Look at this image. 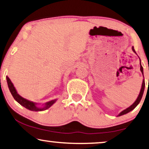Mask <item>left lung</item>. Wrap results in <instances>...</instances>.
Listing matches in <instances>:
<instances>
[{"label":"left lung","mask_w":149,"mask_h":149,"mask_svg":"<svg viewBox=\"0 0 149 149\" xmlns=\"http://www.w3.org/2000/svg\"><path fill=\"white\" fill-rule=\"evenodd\" d=\"M132 50L134 52V53H136L135 50L134 49V47H132ZM140 71H141L142 74V75H143V68H142V66L141 65V63H140ZM144 87H145V82H144V79L143 80V81H142V88H141V90H140V94L139 95H138L137 99L136 101L134 102V103L132 104V105L130 107H129L128 108H127L126 109L123 110V111H121L120 113H119V115L118 116H123V115L124 114H126L127 113H129L130 111H131L132 110H133L136 107L138 104H139V102L140 101V100H141V98L142 97V95H143V93H144Z\"/></svg>","instance_id":"8db88e82"}]
</instances>
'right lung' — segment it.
I'll list each match as a JSON object with an SVG mask.
<instances>
[{
    "mask_svg": "<svg viewBox=\"0 0 149 149\" xmlns=\"http://www.w3.org/2000/svg\"><path fill=\"white\" fill-rule=\"evenodd\" d=\"M7 81L8 84V86H9V91L11 92L12 96H13L14 99L16 100L17 102H18L20 104H22V106H24V107H26L30 111H44L49 109L52 104L54 103V102L56 101V100H51L46 103L45 107H44L43 108H38L36 106V103L33 102H31L30 100H26V98H23L20 95H19L17 93L15 88L13 84L11 82V79H9V77L7 76Z\"/></svg>",
    "mask_w": 149,
    "mask_h": 149,
    "instance_id": "obj_1",
    "label": "right lung"
}]
</instances>
